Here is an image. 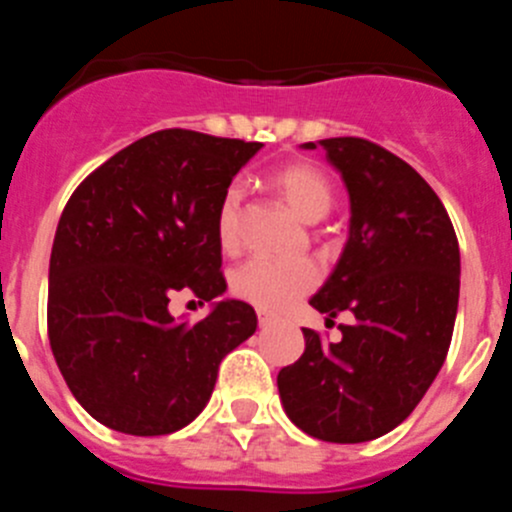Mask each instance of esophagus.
<instances>
[{
	"mask_svg": "<svg viewBox=\"0 0 512 512\" xmlns=\"http://www.w3.org/2000/svg\"><path fill=\"white\" fill-rule=\"evenodd\" d=\"M256 315H259V325H261V328H266V325L274 323V315H271V312L259 310V312H256Z\"/></svg>",
	"mask_w": 512,
	"mask_h": 512,
	"instance_id": "esophagus-1",
	"label": "esophagus"
}]
</instances>
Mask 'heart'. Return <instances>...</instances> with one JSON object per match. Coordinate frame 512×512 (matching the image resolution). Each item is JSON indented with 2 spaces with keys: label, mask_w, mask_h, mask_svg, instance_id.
<instances>
[{
  "label": "heart",
  "mask_w": 512,
  "mask_h": 512,
  "mask_svg": "<svg viewBox=\"0 0 512 512\" xmlns=\"http://www.w3.org/2000/svg\"><path fill=\"white\" fill-rule=\"evenodd\" d=\"M271 187L277 189L292 210L305 220H320L330 210L333 187L323 169L310 161H292L271 171ZM241 217H243V189L238 184L225 189L215 217L217 243L225 253L241 248ZM320 282V266L312 259H248L233 271L230 289L248 305L266 312L287 310L302 295H307Z\"/></svg>",
  "instance_id": "heart-1"
}]
</instances>
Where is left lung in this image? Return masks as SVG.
Instances as JSON below:
<instances>
[{"mask_svg": "<svg viewBox=\"0 0 512 512\" xmlns=\"http://www.w3.org/2000/svg\"><path fill=\"white\" fill-rule=\"evenodd\" d=\"M351 200L341 259L310 305L338 325L323 343L305 328V354L279 372L289 420L307 436L364 443L415 410L449 354L459 307V241L423 176L364 138L318 140ZM315 148V143H305Z\"/></svg>", "mask_w": 512, "mask_h": 512, "instance_id": "1", "label": "left lung"}]
</instances>
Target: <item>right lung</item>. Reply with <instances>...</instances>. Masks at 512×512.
Masks as SVG:
<instances>
[{
	"instance_id": "1",
	"label": "right lung",
	"mask_w": 512,
	"mask_h": 512,
	"mask_svg": "<svg viewBox=\"0 0 512 512\" xmlns=\"http://www.w3.org/2000/svg\"><path fill=\"white\" fill-rule=\"evenodd\" d=\"M261 143L158 130L104 161L63 207L48 271V338L79 405L112 431L166 436L192 423L217 366L256 333L241 300L174 320L176 292H225L215 217Z\"/></svg>"
}]
</instances>
